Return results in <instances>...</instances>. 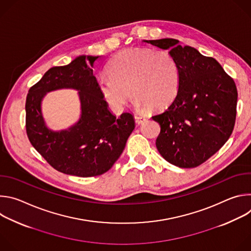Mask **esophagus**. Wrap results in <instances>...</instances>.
Returning <instances> with one entry per match:
<instances>
[{
	"label": "esophagus",
	"instance_id": "obj_1",
	"mask_svg": "<svg viewBox=\"0 0 251 251\" xmlns=\"http://www.w3.org/2000/svg\"><path fill=\"white\" fill-rule=\"evenodd\" d=\"M146 121V118L143 117V116H139V115H135V122L137 125L142 124L143 122Z\"/></svg>",
	"mask_w": 251,
	"mask_h": 251
}]
</instances>
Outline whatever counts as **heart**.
<instances>
[{
	"instance_id": "heart-1",
	"label": "heart",
	"mask_w": 251,
	"mask_h": 251,
	"mask_svg": "<svg viewBox=\"0 0 251 251\" xmlns=\"http://www.w3.org/2000/svg\"><path fill=\"white\" fill-rule=\"evenodd\" d=\"M108 73L98 77V88L115 109L123 108L131 90L137 106L162 110L174 102L180 88V69L166 50H125L111 59Z\"/></svg>"
}]
</instances>
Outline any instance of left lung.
Segmentation results:
<instances>
[{
	"mask_svg": "<svg viewBox=\"0 0 251 251\" xmlns=\"http://www.w3.org/2000/svg\"><path fill=\"white\" fill-rule=\"evenodd\" d=\"M144 42L169 50L180 69L176 99L168 109L152 117L161 126L157 149L176 167H198L216 154L232 133L236 85L216 59L192 47H182L177 40Z\"/></svg>",
	"mask_w": 251,
	"mask_h": 251,
	"instance_id": "left-lung-1",
	"label": "left lung"
}]
</instances>
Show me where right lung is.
I'll use <instances>...</instances> for the list:
<instances>
[{
	"label": "right lung",
	"mask_w": 251,
	"mask_h": 251,
	"mask_svg": "<svg viewBox=\"0 0 251 251\" xmlns=\"http://www.w3.org/2000/svg\"><path fill=\"white\" fill-rule=\"evenodd\" d=\"M98 58L79 55L67 65L51 67L26 96L25 129L30 144L52 168L66 175L87 177L111 169L135 128L131 113L116 117L109 110L93 75ZM62 88L79 91L82 114L68 129L53 131L44 122L41 101L48 92Z\"/></svg>",
	"instance_id": "1"
}]
</instances>
